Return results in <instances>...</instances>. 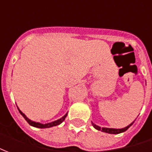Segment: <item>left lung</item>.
<instances>
[{
  "instance_id": "1",
  "label": "left lung",
  "mask_w": 152,
  "mask_h": 152,
  "mask_svg": "<svg viewBox=\"0 0 152 152\" xmlns=\"http://www.w3.org/2000/svg\"><path fill=\"white\" fill-rule=\"evenodd\" d=\"M134 123V122H133ZM133 123H131L129 125H128L127 127L123 128V129H110V128H101L100 126H98V125H96L92 122V124L94 127L96 129H98V130H101L102 132H105V133H107V134H121V133H123L124 131H126L129 129V128L130 127L131 125L133 124Z\"/></svg>"
}]
</instances>
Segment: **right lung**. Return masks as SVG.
I'll use <instances>...</instances> for the list:
<instances>
[{
  "mask_svg": "<svg viewBox=\"0 0 152 152\" xmlns=\"http://www.w3.org/2000/svg\"><path fill=\"white\" fill-rule=\"evenodd\" d=\"M18 111H19V112H20V114L24 117V119L27 121V122H28V124H30V125H31V126H33V127H37V128H40V129H45V128H50V127H53V126H56V125H58V124H60L62 122H63L64 120H65V118L66 117V115H67V113H66L64 116H63V117L61 118V119H59V120H57V121H53V122H51V123H48V124H40V123H38V122H35V121H31V120H29L26 115H25L23 112L18 109Z\"/></svg>",
  "mask_w": 152,
  "mask_h": 152,
  "instance_id": "obj_1",
  "label": "right lung"
}]
</instances>
